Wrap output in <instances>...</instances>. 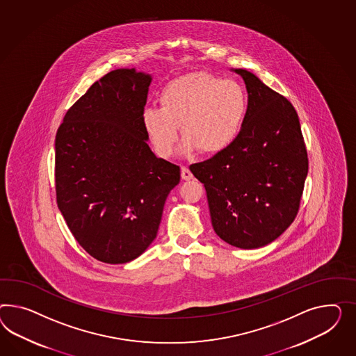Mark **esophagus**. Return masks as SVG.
<instances>
[{"label":"esophagus","instance_id":"34e87169","mask_svg":"<svg viewBox=\"0 0 356 356\" xmlns=\"http://www.w3.org/2000/svg\"><path fill=\"white\" fill-rule=\"evenodd\" d=\"M181 179L185 181H189L193 179V173L191 172V170L188 167H181Z\"/></svg>","mask_w":356,"mask_h":356}]
</instances>
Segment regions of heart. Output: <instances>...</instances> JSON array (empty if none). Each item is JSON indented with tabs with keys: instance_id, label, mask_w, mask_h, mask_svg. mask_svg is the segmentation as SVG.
<instances>
[{
	"instance_id": "heart-1",
	"label": "heart",
	"mask_w": 356,
	"mask_h": 356,
	"mask_svg": "<svg viewBox=\"0 0 356 356\" xmlns=\"http://www.w3.org/2000/svg\"><path fill=\"white\" fill-rule=\"evenodd\" d=\"M159 107L146 108L143 125L156 153L172 156L184 137L181 153L192 156L203 149L218 154L238 137L248 113V95L237 80L193 72L177 77L159 93Z\"/></svg>"
}]
</instances>
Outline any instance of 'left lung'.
Wrapping results in <instances>:
<instances>
[{
  "mask_svg": "<svg viewBox=\"0 0 356 356\" xmlns=\"http://www.w3.org/2000/svg\"><path fill=\"white\" fill-rule=\"evenodd\" d=\"M248 113L240 135L225 150L191 165L204 185L215 233L234 248L258 249L293 222L307 177L308 159L298 114L285 97L242 68Z\"/></svg>",
  "mask_w": 356,
  "mask_h": 356,
  "instance_id": "8db88e82",
  "label": "left lung"
}]
</instances>
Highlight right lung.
<instances>
[{
  "mask_svg": "<svg viewBox=\"0 0 356 356\" xmlns=\"http://www.w3.org/2000/svg\"><path fill=\"white\" fill-rule=\"evenodd\" d=\"M153 77L118 68L65 115L56 137L58 209L79 245L122 264L155 240L180 168L149 147L143 113Z\"/></svg>",
  "mask_w": 356,
  "mask_h": 356,
  "instance_id": "add662e5",
  "label": "right lung"
}]
</instances>
